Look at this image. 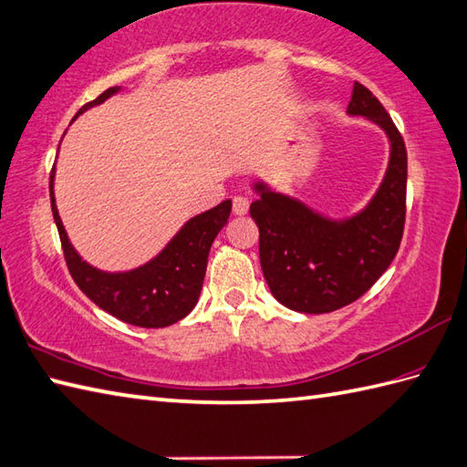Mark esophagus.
I'll return each mask as SVG.
<instances>
[{
    "label": "esophagus",
    "instance_id": "esophagus-1",
    "mask_svg": "<svg viewBox=\"0 0 467 467\" xmlns=\"http://www.w3.org/2000/svg\"><path fill=\"white\" fill-rule=\"evenodd\" d=\"M232 210H234L235 215H245L247 210H250V202H247L245 198H242V195H235L234 203H232Z\"/></svg>",
    "mask_w": 467,
    "mask_h": 467
}]
</instances>
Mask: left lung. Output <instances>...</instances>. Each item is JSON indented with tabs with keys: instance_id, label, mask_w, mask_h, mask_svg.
<instances>
[{
	"instance_id": "8db88e82",
	"label": "left lung",
	"mask_w": 467,
	"mask_h": 467,
	"mask_svg": "<svg viewBox=\"0 0 467 467\" xmlns=\"http://www.w3.org/2000/svg\"><path fill=\"white\" fill-rule=\"evenodd\" d=\"M388 133L389 165L374 200L346 222H331L287 195L255 183L250 213L260 227L264 277L279 304L302 314H327L364 296L396 257L406 223L408 151L379 99L359 81L348 106Z\"/></svg>"
}]
</instances>
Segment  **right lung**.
I'll return each mask as SVG.
<instances>
[{
    "mask_svg": "<svg viewBox=\"0 0 467 467\" xmlns=\"http://www.w3.org/2000/svg\"><path fill=\"white\" fill-rule=\"evenodd\" d=\"M119 88H109L93 101H88L78 111V116L108 99ZM49 198L61 250L78 287L103 312L138 327L171 326L192 312L203 285L210 247L215 235L230 220L232 212V202L225 200L213 210L192 217L168 247L150 264L126 274H106L81 262L67 240L54 198V170L49 175Z\"/></svg>",
    "mask_w": 467,
    "mask_h": 467,
    "instance_id": "add662e5",
    "label": "right lung"
}]
</instances>
